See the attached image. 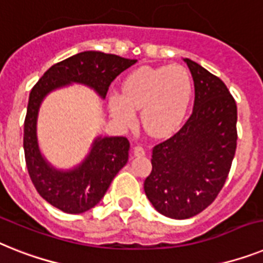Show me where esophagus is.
<instances>
[{
    "mask_svg": "<svg viewBox=\"0 0 263 263\" xmlns=\"http://www.w3.org/2000/svg\"><path fill=\"white\" fill-rule=\"evenodd\" d=\"M133 153H134V156H136V157H142V156H145L144 147L138 146V145H137V146L133 147Z\"/></svg>",
    "mask_w": 263,
    "mask_h": 263,
    "instance_id": "esophagus-1",
    "label": "esophagus"
}]
</instances>
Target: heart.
Instances as JSON below:
<instances>
[{"label": "heart", "instance_id": "obj_1", "mask_svg": "<svg viewBox=\"0 0 263 263\" xmlns=\"http://www.w3.org/2000/svg\"><path fill=\"white\" fill-rule=\"evenodd\" d=\"M192 79L183 66L140 67L122 82L121 94L108 98L110 114L119 126L129 127L141 108V123L153 137L179 129L192 98Z\"/></svg>", "mask_w": 263, "mask_h": 263}]
</instances>
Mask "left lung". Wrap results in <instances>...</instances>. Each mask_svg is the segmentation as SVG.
I'll list each match as a JSON object with an SVG mask.
<instances>
[{
  "instance_id": "obj_1",
  "label": "left lung",
  "mask_w": 263,
  "mask_h": 263,
  "mask_svg": "<svg viewBox=\"0 0 263 263\" xmlns=\"http://www.w3.org/2000/svg\"><path fill=\"white\" fill-rule=\"evenodd\" d=\"M195 84L194 111L184 126L153 147L144 190L164 216L188 219L223 188L236 149V103L218 77L184 59Z\"/></svg>"
}]
</instances>
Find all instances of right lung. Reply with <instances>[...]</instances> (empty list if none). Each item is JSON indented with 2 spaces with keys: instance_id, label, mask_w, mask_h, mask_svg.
Returning a JSON list of instances; mask_svg holds the SVG:
<instances>
[{
  "instance_id": "right-lung-1",
  "label": "right lung",
  "mask_w": 263,
  "mask_h": 263,
  "mask_svg": "<svg viewBox=\"0 0 263 263\" xmlns=\"http://www.w3.org/2000/svg\"><path fill=\"white\" fill-rule=\"evenodd\" d=\"M136 62L98 51L80 52L53 64L30 91L24 122L28 172L40 196L63 212L82 214L102 200L112 179L126 165L130 144L126 137H97L79 165L67 171L56 169L39 147L37 117L41 102L49 92L71 83L88 86L105 99L112 80Z\"/></svg>"
}]
</instances>
